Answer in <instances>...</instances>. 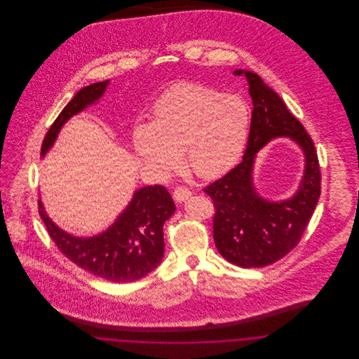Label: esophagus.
I'll list each match as a JSON object with an SVG mask.
<instances>
[{"label": "esophagus", "mask_w": 359, "mask_h": 359, "mask_svg": "<svg viewBox=\"0 0 359 359\" xmlns=\"http://www.w3.org/2000/svg\"><path fill=\"white\" fill-rule=\"evenodd\" d=\"M191 191L187 187H176L173 191V199L177 202V203H183L186 202L188 198H191Z\"/></svg>", "instance_id": "1"}]
</instances>
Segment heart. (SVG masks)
Segmentation results:
<instances>
[{
    "label": "heart",
    "instance_id": "1",
    "mask_svg": "<svg viewBox=\"0 0 359 359\" xmlns=\"http://www.w3.org/2000/svg\"><path fill=\"white\" fill-rule=\"evenodd\" d=\"M250 126V111L238 95L196 85L179 83L154 103L151 125L133 130V147L141 160L160 175L177 165L202 179L229 171L238 161Z\"/></svg>",
    "mask_w": 359,
    "mask_h": 359
}]
</instances>
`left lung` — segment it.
<instances>
[{"mask_svg":"<svg viewBox=\"0 0 359 359\" xmlns=\"http://www.w3.org/2000/svg\"><path fill=\"white\" fill-rule=\"evenodd\" d=\"M233 74L246 78L253 102L248 147L238 165L205 192L215 205L212 229L218 252L241 268H262L299 243L320 196V170L311 137L280 95L252 71L236 69ZM281 136H288L301 148L305 171L292 197L269 201L254 186V164L256 154Z\"/></svg>","mask_w":359,"mask_h":359,"instance_id":"8db88e82","label":"left lung"}]
</instances>
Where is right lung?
I'll return each mask as SVG.
<instances>
[{
  "label": "right lung",
  "instance_id": "obj_1",
  "mask_svg": "<svg viewBox=\"0 0 359 359\" xmlns=\"http://www.w3.org/2000/svg\"><path fill=\"white\" fill-rule=\"evenodd\" d=\"M109 82L86 86L75 94L47 132L41 157L48 154L71 117L98 103ZM175 210L171 195L163 186L140 188L106 230L93 237H76L53 222L39 199V214L59 250L86 272L113 283L136 281L161 264L165 248L163 226Z\"/></svg>",
  "mask_w": 359,
  "mask_h": 359
}]
</instances>
